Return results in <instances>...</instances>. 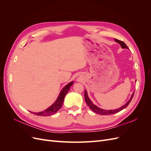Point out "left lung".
<instances>
[{
  "instance_id": "left-lung-1",
  "label": "left lung",
  "mask_w": 151,
  "mask_h": 151,
  "mask_svg": "<svg viewBox=\"0 0 151 151\" xmlns=\"http://www.w3.org/2000/svg\"><path fill=\"white\" fill-rule=\"evenodd\" d=\"M115 41L116 42L118 43L120 45V46H121V47L122 48L129 49V48H128V47L127 46L126 44L124 42H122V41H120V40H118L115 39ZM134 93H133V94H132L131 98L129 100V101H128L124 105H123L122 107L118 108V109H109V110H107V109H101V108L98 107L96 105H95L92 101H91V99L88 97V93H87V91L86 90H85V91H84V98H85V101H86L87 104L88 105V106L90 108V109H91V110H93L96 113L99 114V115H112V114L118 113V112L122 111V109H125L128 106V105L129 104L130 101H132V98H133V96H134Z\"/></svg>"
}]
</instances>
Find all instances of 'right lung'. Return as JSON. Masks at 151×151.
I'll return each instance as SVG.
<instances>
[{"mask_svg":"<svg viewBox=\"0 0 151 151\" xmlns=\"http://www.w3.org/2000/svg\"><path fill=\"white\" fill-rule=\"evenodd\" d=\"M73 84H74V81H72V82H70V83L67 84L64 87V88H63L61 90L60 93V94H59L56 101H55V103L53 104H52L50 107H48L47 109H45L44 111L37 112V113H34L32 111H30V112L31 113L35 114V115H36L43 116L52 115H53V114L57 113L62 107L65 95L68 93V91H69L70 88L73 85Z\"/></svg>","mask_w":151,"mask_h":151,"instance_id":"add662e5","label":"right lung"}]
</instances>
